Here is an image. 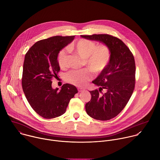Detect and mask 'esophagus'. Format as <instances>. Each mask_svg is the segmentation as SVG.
<instances>
[{
    "label": "esophagus",
    "mask_w": 160,
    "mask_h": 160,
    "mask_svg": "<svg viewBox=\"0 0 160 160\" xmlns=\"http://www.w3.org/2000/svg\"><path fill=\"white\" fill-rule=\"evenodd\" d=\"M78 92H82V91L84 90V88H78Z\"/></svg>",
    "instance_id": "obj_1"
}]
</instances>
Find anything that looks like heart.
<instances>
[{"label": "heart", "mask_w": 160, "mask_h": 160, "mask_svg": "<svg viewBox=\"0 0 160 160\" xmlns=\"http://www.w3.org/2000/svg\"><path fill=\"white\" fill-rule=\"evenodd\" d=\"M68 51L74 52L84 59L85 65L92 72H101L108 64L111 59V51L106 45L96 46V43L89 40L80 39L75 43L70 45ZM68 55L64 50L61 51L58 57L59 67L64 69L67 66ZM91 75L88 70H73L66 75V80L73 85L83 86L90 79Z\"/></svg>", "instance_id": "b5f03b06"}]
</instances>
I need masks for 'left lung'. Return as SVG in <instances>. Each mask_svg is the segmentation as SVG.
<instances>
[{
    "mask_svg": "<svg viewBox=\"0 0 160 160\" xmlns=\"http://www.w3.org/2000/svg\"><path fill=\"white\" fill-rule=\"evenodd\" d=\"M107 45L111 59L92 83L99 90L90 91L91 99L85 104L88 115L96 120H108L117 116L128 102L135 87V64L133 54L119 38L108 34L81 35ZM105 93L99 94L102 89Z\"/></svg>",
    "mask_w": 160,
    "mask_h": 160,
    "instance_id": "left-lung-1",
    "label": "left lung"
}]
</instances>
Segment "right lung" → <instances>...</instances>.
Segmentation results:
<instances>
[{"instance_id": "right-lung-1", "label": "right lung", "mask_w": 160, "mask_h": 160, "mask_svg": "<svg viewBox=\"0 0 160 160\" xmlns=\"http://www.w3.org/2000/svg\"><path fill=\"white\" fill-rule=\"evenodd\" d=\"M75 36H54L36 42L25 55L22 87L33 110L44 118L58 117L66 112L78 92L75 86L64 84L61 90L52 87V78L60 70L58 57Z\"/></svg>"}]
</instances>
